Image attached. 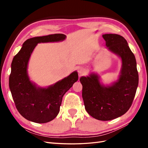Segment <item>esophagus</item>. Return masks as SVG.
I'll return each mask as SVG.
<instances>
[{
	"instance_id": "esophagus-1",
	"label": "esophagus",
	"mask_w": 148,
	"mask_h": 148,
	"mask_svg": "<svg viewBox=\"0 0 148 148\" xmlns=\"http://www.w3.org/2000/svg\"><path fill=\"white\" fill-rule=\"evenodd\" d=\"M78 73L79 75H82L84 73V69H83V68H79L78 69Z\"/></svg>"
}]
</instances>
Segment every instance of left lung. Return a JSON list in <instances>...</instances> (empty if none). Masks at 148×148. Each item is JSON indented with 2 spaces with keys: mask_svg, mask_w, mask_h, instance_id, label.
<instances>
[{
  "mask_svg": "<svg viewBox=\"0 0 148 148\" xmlns=\"http://www.w3.org/2000/svg\"><path fill=\"white\" fill-rule=\"evenodd\" d=\"M102 37L108 50L122 60L119 78L111 84L101 83L95 73L79 79L85 109L91 117L107 121L120 117L131 107L138 85L135 57L127 41L117 34H105Z\"/></svg>",
  "mask_w": 148,
  "mask_h": 148,
  "instance_id": "obj_1",
  "label": "left lung"
}]
</instances>
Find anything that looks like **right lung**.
Instances as JSON below:
<instances>
[{
  "mask_svg": "<svg viewBox=\"0 0 148 148\" xmlns=\"http://www.w3.org/2000/svg\"><path fill=\"white\" fill-rule=\"evenodd\" d=\"M65 38L66 36L64 34L29 38L23 44L20 51L13 57L9 88L18 111L31 122L44 123L54 119L59 112L62 97L78 81L77 71L46 88L37 86L29 77L28 62L37 44L63 41Z\"/></svg>",
  "mask_w": 148,
  "mask_h": 148,
  "instance_id": "1",
  "label": "right lung"
}]
</instances>
